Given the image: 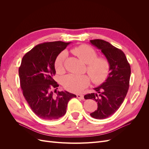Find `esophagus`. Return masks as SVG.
Segmentation results:
<instances>
[{
  "label": "esophagus",
  "instance_id": "esophagus-1",
  "mask_svg": "<svg viewBox=\"0 0 149 149\" xmlns=\"http://www.w3.org/2000/svg\"><path fill=\"white\" fill-rule=\"evenodd\" d=\"M76 96H77L78 99H80V100H84V96L82 95V94H77Z\"/></svg>",
  "mask_w": 149,
  "mask_h": 149
}]
</instances>
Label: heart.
<instances>
[{"instance_id": "1", "label": "heart", "mask_w": 149, "mask_h": 149, "mask_svg": "<svg viewBox=\"0 0 149 149\" xmlns=\"http://www.w3.org/2000/svg\"><path fill=\"white\" fill-rule=\"evenodd\" d=\"M74 55L80 60L87 64L86 70L93 83L100 84L104 81L109 73L110 64L106 58L97 57L95 49L87 45H81L72 49ZM67 53L65 51L61 52L55 61V68L57 72L63 70V64ZM89 76L85 74H68L63 78L62 83L68 91L73 93H80L89 84Z\"/></svg>"}]
</instances>
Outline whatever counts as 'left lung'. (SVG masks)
Returning <instances> with one entry per match:
<instances>
[{
	"mask_svg": "<svg viewBox=\"0 0 149 149\" xmlns=\"http://www.w3.org/2000/svg\"><path fill=\"white\" fill-rule=\"evenodd\" d=\"M101 50L110 64V73L106 81L94 88L96 93L87 94L85 100L92 99L97 102V109L90 114L93 118L104 119L118 110L127 93L130 77V66L124 53L103 40H90Z\"/></svg>",
	"mask_w": 149,
	"mask_h": 149,
	"instance_id": "1",
	"label": "left lung"
}]
</instances>
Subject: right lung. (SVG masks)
Segmentation results:
<instances>
[{"label": "right lung", "instance_id": "1", "mask_svg": "<svg viewBox=\"0 0 149 149\" xmlns=\"http://www.w3.org/2000/svg\"><path fill=\"white\" fill-rule=\"evenodd\" d=\"M70 43L45 42L36 45L22 60L19 74L23 95L31 109L40 118L58 119L66 112L67 104L74 94L56 92L58 84L53 77L56 74L55 61Z\"/></svg>", "mask_w": 149, "mask_h": 149}]
</instances>
